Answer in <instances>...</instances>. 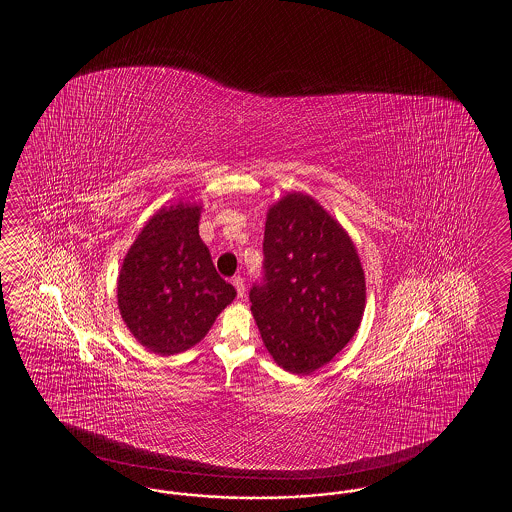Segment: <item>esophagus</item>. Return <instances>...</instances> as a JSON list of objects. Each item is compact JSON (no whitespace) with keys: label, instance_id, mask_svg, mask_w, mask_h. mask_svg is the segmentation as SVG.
Instances as JSON below:
<instances>
[{"label":"esophagus","instance_id":"1","mask_svg":"<svg viewBox=\"0 0 512 512\" xmlns=\"http://www.w3.org/2000/svg\"><path fill=\"white\" fill-rule=\"evenodd\" d=\"M232 285L236 287V291H238V296L243 298V294H245V282H243V278L241 276H234L232 278Z\"/></svg>","mask_w":512,"mask_h":512}]
</instances>
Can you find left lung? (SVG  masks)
Segmentation results:
<instances>
[{
  "label": "left lung",
  "instance_id": "obj_1",
  "mask_svg": "<svg viewBox=\"0 0 512 512\" xmlns=\"http://www.w3.org/2000/svg\"><path fill=\"white\" fill-rule=\"evenodd\" d=\"M265 283L251 289V311L274 362L293 375L322 368L355 337L366 278L346 229L304 192L267 210Z\"/></svg>",
  "mask_w": 512,
  "mask_h": 512
}]
</instances>
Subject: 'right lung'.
I'll return each instance as SVG.
<instances>
[{"instance_id": "obj_1", "label": "right lung", "mask_w": 512, "mask_h": 512, "mask_svg": "<svg viewBox=\"0 0 512 512\" xmlns=\"http://www.w3.org/2000/svg\"><path fill=\"white\" fill-rule=\"evenodd\" d=\"M201 212L190 201L159 208L120 265V316L142 348L161 357L196 346L236 298L199 238Z\"/></svg>"}]
</instances>
